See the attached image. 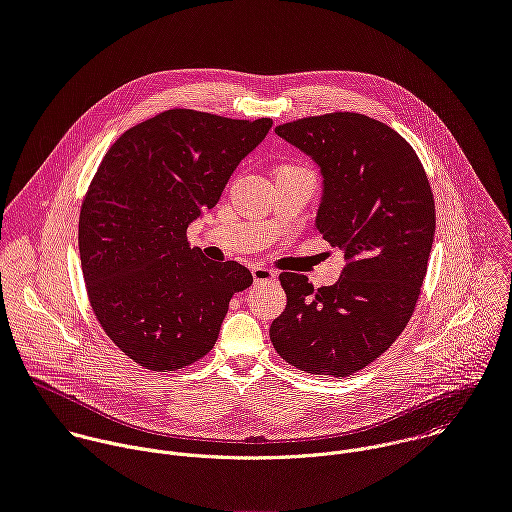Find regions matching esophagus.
Here are the masks:
<instances>
[{"label":"esophagus","instance_id":"1","mask_svg":"<svg viewBox=\"0 0 512 512\" xmlns=\"http://www.w3.org/2000/svg\"><path fill=\"white\" fill-rule=\"evenodd\" d=\"M251 275L255 279V283H261V281H273L277 277V273L273 269H267L263 265H253L251 267Z\"/></svg>","mask_w":512,"mask_h":512}]
</instances>
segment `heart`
Instances as JSON below:
<instances>
[{
  "instance_id": "1",
  "label": "heart",
  "mask_w": 512,
  "mask_h": 512,
  "mask_svg": "<svg viewBox=\"0 0 512 512\" xmlns=\"http://www.w3.org/2000/svg\"><path fill=\"white\" fill-rule=\"evenodd\" d=\"M281 168H283V166H281Z\"/></svg>"
}]
</instances>
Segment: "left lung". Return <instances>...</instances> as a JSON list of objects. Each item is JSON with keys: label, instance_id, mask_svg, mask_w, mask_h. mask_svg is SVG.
Returning <instances> with one entry per match:
<instances>
[{"label": "left lung", "instance_id": "1", "mask_svg": "<svg viewBox=\"0 0 512 512\" xmlns=\"http://www.w3.org/2000/svg\"><path fill=\"white\" fill-rule=\"evenodd\" d=\"M275 132L319 164L315 225L346 267L319 289L305 275H279L287 305L271 323V344L301 372L346 378L380 358L416 309L436 229L434 195L414 148L370 116L331 112Z\"/></svg>", "mask_w": 512, "mask_h": 512}]
</instances>
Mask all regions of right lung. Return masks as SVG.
Here are the masks:
<instances>
[{"mask_svg": "<svg viewBox=\"0 0 512 512\" xmlns=\"http://www.w3.org/2000/svg\"><path fill=\"white\" fill-rule=\"evenodd\" d=\"M271 124L173 108L104 154L80 209V261L98 323L138 366L175 372L199 362L231 297L253 283L237 261L205 259L187 227L219 203Z\"/></svg>", "mask_w": 512, "mask_h": 512, "instance_id": "right-lung-1", "label": "right lung"}]
</instances>
